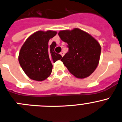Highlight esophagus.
Wrapping results in <instances>:
<instances>
[{
  "label": "esophagus",
  "instance_id": "1",
  "mask_svg": "<svg viewBox=\"0 0 122 122\" xmlns=\"http://www.w3.org/2000/svg\"><path fill=\"white\" fill-rule=\"evenodd\" d=\"M60 54H61V56H63L64 55V52H60Z\"/></svg>",
  "mask_w": 122,
  "mask_h": 122
}]
</instances>
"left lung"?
Segmentation results:
<instances>
[{
	"mask_svg": "<svg viewBox=\"0 0 122 122\" xmlns=\"http://www.w3.org/2000/svg\"><path fill=\"white\" fill-rule=\"evenodd\" d=\"M61 39L67 43L68 52L61 61L77 78L88 77L98 65L101 46L92 36L79 28L58 33Z\"/></svg>",
	"mask_w": 122,
	"mask_h": 122,
	"instance_id": "left-lung-1",
	"label": "left lung"
}]
</instances>
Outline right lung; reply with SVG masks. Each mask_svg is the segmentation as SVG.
Here are the masks:
<instances>
[{
	"mask_svg": "<svg viewBox=\"0 0 122 122\" xmlns=\"http://www.w3.org/2000/svg\"><path fill=\"white\" fill-rule=\"evenodd\" d=\"M56 35L55 31H38L30 36L20 49L18 60L27 76L36 81L45 80L51 74L52 63L61 60L62 56L54 51L56 43L50 46V39Z\"/></svg>",
	"mask_w": 122,
	"mask_h": 122,
	"instance_id": "obj_1",
	"label": "right lung"
}]
</instances>
